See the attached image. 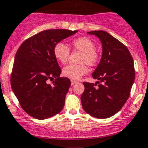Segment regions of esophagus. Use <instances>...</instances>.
Instances as JSON below:
<instances>
[{
  "instance_id": "obj_1",
  "label": "esophagus",
  "mask_w": 148,
  "mask_h": 148,
  "mask_svg": "<svg viewBox=\"0 0 148 148\" xmlns=\"http://www.w3.org/2000/svg\"><path fill=\"white\" fill-rule=\"evenodd\" d=\"M76 83H77V81H74V80H71V84H76Z\"/></svg>"
}]
</instances>
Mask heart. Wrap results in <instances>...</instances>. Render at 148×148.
Returning <instances> with one entry per match:
<instances>
[{"mask_svg":"<svg viewBox=\"0 0 148 148\" xmlns=\"http://www.w3.org/2000/svg\"><path fill=\"white\" fill-rule=\"evenodd\" d=\"M73 49L82 52L79 62L80 65H68L63 69V75L72 80H78L86 74L88 68L85 63L89 66H95L99 60V54L95 49V43L86 37H80L73 40L71 42ZM69 48L63 42L56 44L53 48V55L56 59L64 64L68 61L69 57Z\"/></svg>","mask_w":148,"mask_h":148,"instance_id":"b5f03b06","label":"heart"}]
</instances>
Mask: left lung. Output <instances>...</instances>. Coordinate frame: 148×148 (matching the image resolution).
<instances>
[{
  "label": "left lung",
  "mask_w": 148,
  "mask_h": 148,
  "mask_svg": "<svg viewBox=\"0 0 148 148\" xmlns=\"http://www.w3.org/2000/svg\"><path fill=\"white\" fill-rule=\"evenodd\" d=\"M87 34L100 39L102 56L92 74L98 85L95 87L93 83L83 82L82 105L92 116L109 118L121 110L130 97L135 78L134 61L128 48L109 33L98 30Z\"/></svg>",
  "instance_id": "obj_1"
}]
</instances>
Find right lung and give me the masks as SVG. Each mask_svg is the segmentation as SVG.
I'll return each instance as SVG.
<instances>
[{
    "label": "right lung",
    "mask_w": 148,
    "mask_h": 148,
    "mask_svg": "<svg viewBox=\"0 0 148 148\" xmlns=\"http://www.w3.org/2000/svg\"><path fill=\"white\" fill-rule=\"evenodd\" d=\"M78 30L48 29L26 40L14 59L11 85L23 110L37 119H46L62 110L71 86L53 55L56 44ZM55 79L53 84L49 80Z\"/></svg>",
    "instance_id": "obj_1"
}]
</instances>
